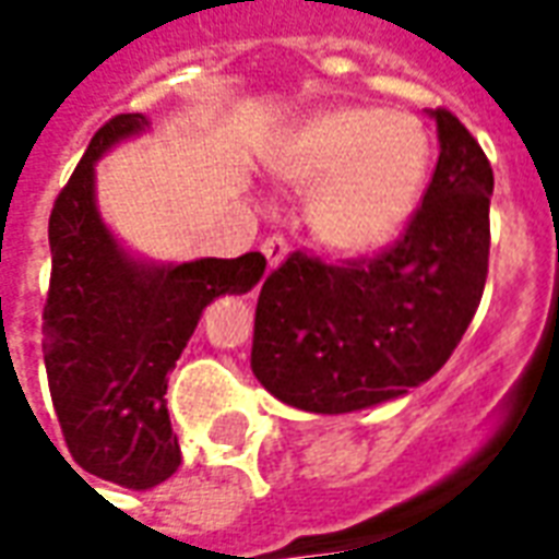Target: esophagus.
Listing matches in <instances>:
<instances>
[{
  "label": "esophagus",
  "instance_id": "esophagus-1",
  "mask_svg": "<svg viewBox=\"0 0 559 559\" xmlns=\"http://www.w3.org/2000/svg\"><path fill=\"white\" fill-rule=\"evenodd\" d=\"M260 251L266 254L269 266L275 269L281 263V260L287 257V239H284L281 233H272V236H266V239H263V245H260Z\"/></svg>",
  "mask_w": 559,
  "mask_h": 559
}]
</instances>
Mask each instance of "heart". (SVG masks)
I'll return each mask as SVG.
<instances>
[{"label":"heart","instance_id":"b5f03b06","mask_svg":"<svg viewBox=\"0 0 559 559\" xmlns=\"http://www.w3.org/2000/svg\"><path fill=\"white\" fill-rule=\"evenodd\" d=\"M278 173L311 191V230L341 254L389 245L411 221L431 167V138L411 110L341 104L293 134Z\"/></svg>","mask_w":559,"mask_h":559}]
</instances>
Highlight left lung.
I'll list each match as a JSON object with an SVG mask.
<instances>
[{
	"label": "left lung",
	"mask_w": 559,
	"mask_h": 559,
	"mask_svg": "<svg viewBox=\"0 0 559 559\" xmlns=\"http://www.w3.org/2000/svg\"><path fill=\"white\" fill-rule=\"evenodd\" d=\"M440 158L399 239L326 263L293 251L260 287L251 371L284 404L353 413L445 365L488 278L493 173L479 140L437 107Z\"/></svg>",
	"instance_id": "left-lung-1"
}]
</instances>
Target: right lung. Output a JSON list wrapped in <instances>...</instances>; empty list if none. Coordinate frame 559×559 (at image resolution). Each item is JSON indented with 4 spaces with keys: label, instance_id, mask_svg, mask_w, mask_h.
<instances>
[{
    "label": "right lung",
    "instance_id": "obj_1",
    "mask_svg": "<svg viewBox=\"0 0 559 559\" xmlns=\"http://www.w3.org/2000/svg\"><path fill=\"white\" fill-rule=\"evenodd\" d=\"M146 126L140 114L104 122L56 197L41 326L68 452L92 476L138 491L170 479L182 461L164 395L203 308L221 293H248L266 269L260 251L143 266L116 245L95 209V160Z\"/></svg>",
    "mask_w": 559,
    "mask_h": 559
}]
</instances>
